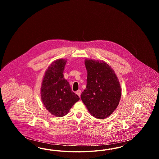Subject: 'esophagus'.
Returning <instances> with one entry per match:
<instances>
[{
	"label": "esophagus",
	"mask_w": 159,
	"mask_h": 159,
	"mask_svg": "<svg viewBox=\"0 0 159 159\" xmlns=\"http://www.w3.org/2000/svg\"><path fill=\"white\" fill-rule=\"evenodd\" d=\"M76 94L80 97V95H81V91L80 90H78V91H76Z\"/></svg>",
	"instance_id": "34e87169"
}]
</instances>
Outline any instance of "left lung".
I'll list each match as a JSON object with an SVG mask.
<instances>
[{
    "mask_svg": "<svg viewBox=\"0 0 159 159\" xmlns=\"http://www.w3.org/2000/svg\"><path fill=\"white\" fill-rule=\"evenodd\" d=\"M86 88L81 99L92 116L104 119L113 113L121 98L120 84L113 70L103 61L86 60Z\"/></svg>",
    "mask_w": 159,
    "mask_h": 159,
    "instance_id": "1",
    "label": "left lung"
}]
</instances>
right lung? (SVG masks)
Masks as SVG:
<instances>
[{"mask_svg":"<svg viewBox=\"0 0 159 159\" xmlns=\"http://www.w3.org/2000/svg\"><path fill=\"white\" fill-rule=\"evenodd\" d=\"M67 61L57 60L46 71L41 87V99L46 108L56 117H62L80 98L74 93L64 78Z\"/></svg>","mask_w":159,"mask_h":159,"instance_id":"add662e5","label":"right lung"}]
</instances>
